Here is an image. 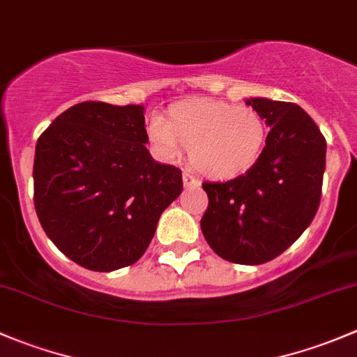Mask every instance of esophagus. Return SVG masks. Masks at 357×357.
I'll use <instances>...</instances> for the list:
<instances>
[{
	"instance_id": "1",
	"label": "esophagus",
	"mask_w": 357,
	"mask_h": 357,
	"mask_svg": "<svg viewBox=\"0 0 357 357\" xmlns=\"http://www.w3.org/2000/svg\"><path fill=\"white\" fill-rule=\"evenodd\" d=\"M183 185H185V188H195V186H199V179H195L192 174L185 172L183 174Z\"/></svg>"
}]
</instances>
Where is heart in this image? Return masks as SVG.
I'll list each match as a JSON object with an SVG mask.
<instances>
[{"mask_svg": "<svg viewBox=\"0 0 357 357\" xmlns=\"http://www.w3.org/2000/svg\"><path fill=\"white\" fill-rule=\"evenodd\" d=\"M146 135L162 155L176 158L186 149L200 174L233 179L259 160L268 128L250 107L197 98L169 107L164 121L150 122Z\"/></svg>", "mask_w": 357, "mask_h": 357, "instance_id": "obj_1", "label": "heart"}]
</instances>
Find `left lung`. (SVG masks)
I'll list each match as a JSON object with an SVG mask.
<instances>
[{"label": "left lung", "mask_w": 357, "mask_h": 357, "mask_svg": "<svg viewBox=\"0 0 357 357\" xmlns=\"http://www.w3.org/2000/svg\"><path fill=\"white\" fill-rule=\"evenodd\" d=\"M269 128L259 160L226 183H204L200 221L208 247L235 264H264L311 225L321 199L326 139L295 103L248 98Z\"/></svg>", "instance_id": "left-lung-1"}]
</instances>
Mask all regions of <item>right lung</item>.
<instances>
[{
    "mask_svg": "<svg viewBox=\"0 0 357 357\" xmlns=\"http://www.w3.org/2000/svg\"><path fill=\"white\" fill-rule=\"evenodd\" d=\"M143 105L82 102L39 136L34 207L62 254L91 271L131 266L183 192L181 171L146 150Z\"/></svg>",
    "mask_w": 357,
    "mask_h": 357,
    "instance_id": "right-lung-1",
    "label": "right lung"
}]
</instances>
